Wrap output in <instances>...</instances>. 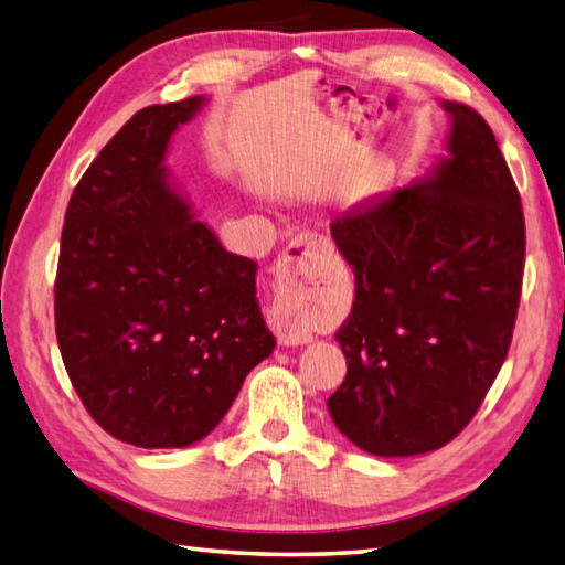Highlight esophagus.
<instances>
[{
	"instance_id": "1",
	"label": "esophagus",
	"mask_w": 565,
	"mask_h": 565,
	"mask_svg": "<svg viewBox=\"0 0 565 565\" xmlns=\"http://www.w3.org/2000/svg\"><path fill=\"white\" fill-rule=\"evenodd\" d=\"M331 241L321 234H302L282 250L278 260V290L273 299L270 329L282 347H305L312 339L302 307L297 302L295 278L312 273L321 260L331 256Z\"/></svg>"
}]
</instances>
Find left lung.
<instances>
[{
    "label": "left lung",
    "mask_w": 565,
    "mask_h": 565,
    "mask_svg": "<svg viewBox=\"0 0 565 565\" xmlns=\"http://www.w3.org/2000/svg\"><path fill=\"white\" fill-rule=\"evenodd\" d=\"M451 129L427 175L333 218L355 275L337 331L347 380L327 402L365 454L441 448L508 359L524 273V214L488 121L441 99Z\"/></svg>",
    "instance_id": "1"
}]
</instances>
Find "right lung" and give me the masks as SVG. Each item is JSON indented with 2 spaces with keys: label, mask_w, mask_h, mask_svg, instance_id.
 <instances>
[{
  "label": "right lung",
  "mask_w": 565,
  "mask_h": 565,
  "mask_svg": "<svg viewBox=\"0 0 565 565\" xmlns=\"http://www.w3.org/2000/svg\"><path fill=\"white\" fill-rule=\"evenodd\" d=\"M206 105L146 107L92 160L67 204L57 347L89 417L114 439L185 448L275 349L258 263L228 253L170 178L172 136Z\"/></svg>",
  "instance_id": "1"
}]
</instances>
